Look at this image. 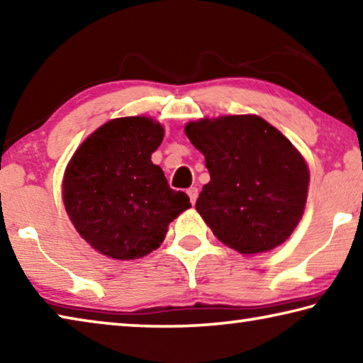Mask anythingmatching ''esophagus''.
I'll return each mask as SVG.
<instances>
[{
    "mask_svg": "<svg viewBox=\"0 0 363 363\" xmlns=\"http://www.w3.org/2000/svg\"><path fill=\"white\" fill-rule=\"evenodd\" d=\"M187 195H189V199H190V203L195 205L196 199H199V189H196V187L187 189Z\"/></svg>",
    "mask_w": 363,
    "mask_h": 363,
    "instance_id": "1",
    "label": "esophagus"
}]
</instances>
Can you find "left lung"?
I'll return each mask as SVG.
<instances>
[{
    "label": "left lung",
    "mask_w": 363,
    "mask_h": 363,
    "mask_svg": "<svg viewBox=\"0 0 363 363\" xmlns=\"http://www.w3.org/2000/svg\"><path fill=\"white\" fill-rule=\"evenodd\" d=\"M211 181L195 208L214 235L243 255L269 251L303 216L309 171L290 140L255 115L187 123Z\"/></svg>",
    "instance_id": "obj_1"
}]
</instances>
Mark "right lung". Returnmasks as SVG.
I'll list each match as a JSON object with an SVG mask.
<instances>
[{
    "mask_svg": "<svg viewBox=\"0 0 363 363\" xmlns=\"http://www.w3.org/2000/svg\"><path fill=\"white\" fill-rule=\"evenodd\" d=\"M163 128L145 116L107 121L79 145L64 176L67 214L91 247L113 259L157 250L171 220L190 208L152 153Z\"/></svg>",
    "mask_w": 363,
    "mask_h": 363,
    "instance_id": "obj_1",
    "label": "right lung"
}]
</instances>
